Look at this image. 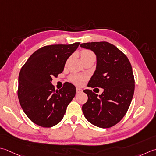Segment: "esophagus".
I'll return each mask as SVG.
<instances>
[{"instance_id": "34e87169", "label": "esophagus", "mask_w": 156, "mask_h": 156, "mask_svg": "<svg viewBox=\"0 0 156 156\" xmlns=\"http://www.w3.org/2000/svg\"><path fill=\"white\" fill-rule=\"evenodd\" d=\"M82 92V89L80 88H76V93H80Z\"/></svg>"}]
</instances>
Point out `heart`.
Masks as SVG:
<instances>
[{
	"instance_id": "obj_1",
	"label": "heart",
	"mask_w": 156,
	"mask_h": 156,
	"mask_svg": "<svg viewBox=\"0 0 156 156\" xmlns=\"http://www.w3.org/2000/svg\"><path fill=\"white\" fill-rule=\"evenodd\" d=\"M80 55L81 59H84V58L90 57H95L94 54L92 51L87 49H84L80 52ZM87 78V76L85 75H80L77 74H72L69 76V80L73 83L76 85H80L82 84V82H83L85 79Z\"/></svg>"
}]
</instances>
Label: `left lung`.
<instances>
[{
    "mask_svg": "<svg viewBox=\"0 0 156 156\" xmlns=\"http://www.w3.org/2000/svg\"><path fill=\"white\" fill-rule=\"evenodd\" d=\"M82 48L93 51L97 67L88 87L103 88L98 95L86 89L88 101L82 105L87 120L103 129L118 123L126 114L135 91V79L131 64L126 55L108 42L82 43Z\"/></svg>",
    "mask_w": 156,
    "mask_h": 156,
    "instance_id": "1",
    "label": "left lung"
}]
</instances>
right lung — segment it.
Returning a JSON list of instances; mask_svg holds the SVG:
<instances>
[{"label":"right lung","mask_w":156,"mask_h":156,"mask_svg":"<svg viewBox=\"0 0 156 156\" xmlns=\"http://www.w3.org/2000/svg\"><path fill=\"white\" fill-rule=\"evenodd\" d=\"M79 44L45 46L36 51L20 70L18 99L27 116L38 126L50 128L60 122L75 97L74 85L66 82L55 90L51 81L63 71L67 59Z\"/></svg>","instance_id":"1"}]
</instances>
